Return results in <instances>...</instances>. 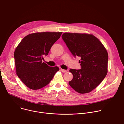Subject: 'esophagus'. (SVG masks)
I'll list each match as a JSON object with an SVG mask.
<instances>
[{
	"label": "esophagus",
	"mask_w": 124,
	"mask_h": 124,
	"mask_svg": "<svg viewBox=\"0 0 124 124\" xmlns=\"http://www.w3.org/2000/svg\"><path fill=\"white\" fill-rule=\"evenodd\" d=\"M60 70H61L62 72H64V73H65V72H67V70H64V69H60Z\"/></svg>",
	"instance_id": "esophagus-1"
}]
</instances>
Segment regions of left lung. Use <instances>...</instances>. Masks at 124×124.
I'll use <instances>...</instances> for the list:
<instances>
[{
  "label": "left lung",
  "mask_w": 124,
  "mask_h": 124,
  "mask_svg": "<svg viewBox=\"0 0 124 124\" xmlns=\"http://www.w3.org/2000/svg\"><path fill=\"white\" fill-rule=\"evenodd\" d=\"M62 38L72 55L81 58V69L69 70L73 75L69 85L79 93L90 92L101 83L108 72L106 49L91 34L64 33Z\"/></svg>",
  "instance_id": "8db88e82"
}]
</instances>
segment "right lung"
Segmentation results:
<instances>
[{"label":"right lung","instance_id":"add662e5","mask_svg":"<svg viewBox=\"0 0 124 124\" xmlns=\"http://www.w3.org/2000/svg\"><path fill=\"white\" fill-rule=\"evenodd\" d=\"M62 32H37L25 37L16 47L14 60L16 74L29 88L38 90L48 85L59 68L43 62Z\"/></svg>","mask_w":124,"mask_h":124}]
</instances>
